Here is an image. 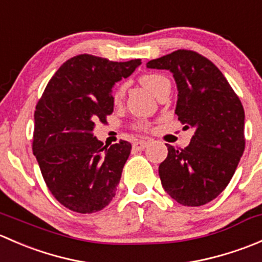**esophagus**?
I'll use <instances>...</instances> for the list:
<instances>
[{
    "instance_id": "obj_1",
    "label": "esophagus",
    "mask_w": 262,
    "mask_h": 262,
    "mask_svg": "<svg viewBox=\"0 0 262 262\" xmlns=\"http://www.w3.org/2000/svg\"><path fill=\"white\" fill-rule=\"evenodd\" d=\"M149 142H150L149 139H139V141L134 142V144H133L134 149H137V150H143L144 148L148 147V144H149Z\"/></svg>"
}]
</instances>
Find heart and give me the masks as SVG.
<instances>
[{
  "label": "heart",
  "mask_w": 262,
  "mask_h": 262,
  "mask_svg": "<svg viewBox=\"0 0 262 262\" xmlns=\"http://www.w3.org/2000/svg\"><path fill=\"white\" fill-rule=\"evenodd\" d=\"M139 82L146 87L150 94L155 95L156 92L163 86V84L167 83L168 80L166 77H163V76L157 75V73H146V75L141 76ZM123 94H124V84H120V86L115 87L114 92H113V100H114L115 102H118L119 100L123 97Z\"/></svg>",
  "instance_id": "obj_1"
}]
</instances>
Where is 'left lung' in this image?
Wrapping results in <instances>:
<instances>
[{
  "instance_id": "1",
  "label": "left lung",
  "mask_w": 262,
  "mask_h": 262,
  "mask_svg": "<svg viewBox=\"0 0 262 262\" xmlns=\"http://www.w3.org/2000/svg\"><path fill=\"white\" fill-rule=\"evenodd\" d=\"M147 67L172 73L175 113L185 128L195 129L184 149L166 144L168 155L158 168L163 189L182 205L207 204L226 189L244 155V106L223 73L199 53L179 49Z\"/></svg>"
}]
</instances>
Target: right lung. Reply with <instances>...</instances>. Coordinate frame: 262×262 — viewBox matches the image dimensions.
I'll list each match as a JSON object with an SVG mask.
<instances>
[{
  "mask_svg": "<svg viewBox=\"0 0 262 262\" xmlns=\"http://www.w3.org/2000/svg\"><path fill=\"white\" fill-rule=\"evenodd\" d=\"M141 63L76 55L60 66L36 104L34 156L53 196L73 212H99L115 196L132 144L104 146L92 132L114 110L115 82Z\"/></svg>",
  "mask_w": 262,
  "mask_h": 262,
  "instance_id": "obj_1",
  "label": "right lung"
}]
</instances>
